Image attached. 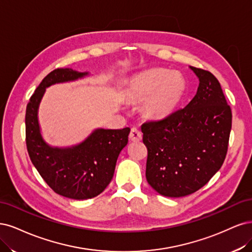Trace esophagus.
I'll return each instance as SVG.
<instances>
[{
  "label": "esophagus",
  "mask_w": 252,
  "mask_h": 252,
  "mask_svg": "<svg viewBox=\"0 0 252 252\" xmlns=\"http://www.w3.org/2000/svg\"><path fill=\"white\" fill-rule=\"evenodd\" d=\"M128 137L132 141H139L142 138V133L137 127H133L131 129V133H129Z\"/></svg>",
  "instance_id": "esophagus-1"
}]
</instances>
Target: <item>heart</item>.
<instances>
[{
    "label": "heart",
    "instance_id": "obj_1",
    "mask_svg": "<svg viewBox=\"0 0 252 252\" xmlns=\"http://www.w3.org/2000/svg\"><path fill=\"white\" fill-rule=\"evenodd\" d=\"M185 79L178 73L151 70L129 80L126 87L128 100H143L144 111L152 117H163L174 111L183 98Z\"/></svg>",
    "mask_w": 252,
    "mask_h": 252
}]
</instances>
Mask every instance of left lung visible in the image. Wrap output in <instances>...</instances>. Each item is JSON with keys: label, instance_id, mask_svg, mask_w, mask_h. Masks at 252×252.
I'll use <instances>...</instances> for the list:
<instances>
[{"label": "left lung", "instance_id": "left-lung-1", "mask_svg": "<svg viewBox=\"0 0 252 252\" xmlns=\"http://www.w3.org/2000/svg\"><path fill=\"white\" fill-rule=\"evenodd\" d=\"M189 69L199 79L190 102L141 126L148 148V183L169 198L203 188L221 168L228 149L232 114L221 85L210 72Z\"/></svg>", "mask_w": 252, "mask_h": 252}]
</instances>
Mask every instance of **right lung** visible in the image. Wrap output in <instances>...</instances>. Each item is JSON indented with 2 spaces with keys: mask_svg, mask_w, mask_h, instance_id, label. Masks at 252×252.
Here are the masks:
<instances>
[{
  "mask_svg": "<svg viewBox=\"0 0 252 252\" xmlns=\"http://www.w3.org/2000/svg\"><path fill=\"white\" fill-rule=\"evenodd\" d=\"M89 75V72L71 68L53 70L31 96L25 117L26 144L32 164L56 193L74 200L91 199L105 189L114 176L117 158L127 144L131 131L129 127H97L85 140L70 147H53L44 139L38 108L46 89Z\"/></svg>",
  "mask_w": 252,
  "mask_h": 252,
  "instance_id": "obj_1",
  "label": "right lung"
}]
</instances>
